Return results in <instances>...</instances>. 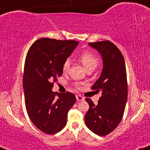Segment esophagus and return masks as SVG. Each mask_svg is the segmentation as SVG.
<instances>
[{"instance_id":"esophagus-1","label":"esophagus","mask_w":150,"mask_h":150,"mask_svg":"<svg viewBox=\"0 0 150 150\" xmlns=\"http://www.w3.org/2000/svg\"><path fill=\"white\" fill-rule=\"evenodd\" d=\"M76 99L78 101H83V100H85V98L83 96H81L80 95H78L76 96Z\"/></svg>"}]
</instances>
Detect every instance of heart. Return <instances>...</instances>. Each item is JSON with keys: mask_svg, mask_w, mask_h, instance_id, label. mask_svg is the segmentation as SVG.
<instances>
[{"mask_svg": "<svg viewBox=\"0 0 150 150\" xmlns=\"http://www.w3.org/2000/svg\"><path fill=\"white\" fill-rule=\"evenodd\" d=\"M79 61L83 64L84 67L87 71L89 70H93L98 67V64H99V60H98V57L95 55H94L92 52H89V51H85L83 52L81 55L79 56L78 58ZM70 62L69 60H66L63 62L62 65V70L63 71H67L70 68Z\"/></svg>", "mask_w": 150, "mask_h": 150, "instance_id": "obj_1", "label": "heart"}]
</instances>
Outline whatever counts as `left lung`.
I'll return each instance as SVG.
<instances>
[{
    "label": "left lung",
    "mask_w": 150,
    "mask_h": 150,
    "mask_svg": "<svg viewBox=\"0 0 150 150\" xmlns=\"http://www.w3.org/2000/svg\"><path fill=\"white\" fill-rule=\"evenodd\" d=\"M102 55L101 75L92 90L101 93L98 104L85 100L89 110L85 116L86 126L95 134L105 136L112 132L122 119L127 100V81L125 59L120 50L109 40L89 42Z\"/></svg>",
    "instance_id": "left-lung-1"
}]
</instances>
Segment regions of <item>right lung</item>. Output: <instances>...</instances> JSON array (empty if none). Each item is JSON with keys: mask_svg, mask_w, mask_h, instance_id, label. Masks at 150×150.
<instances>
[{"mask_svg": "<svg viewBox=\"0 0 150 150\" xmlns=\"http://www.w3.org/2000/svg\"><path fill=\"white\" fill-rule=\"evenodd\" d=\"M78 43L42 38L28 51L23 79L26 110L34 125L46 134H55L65 127L67 113L76 101L70 92L57 98L52 89L62 75L63 62Z\"/></svg>", "mask_w": 150, "mask_h": 150, "instance_id": "obj_1", "label": "right lung"}]
</instances>
